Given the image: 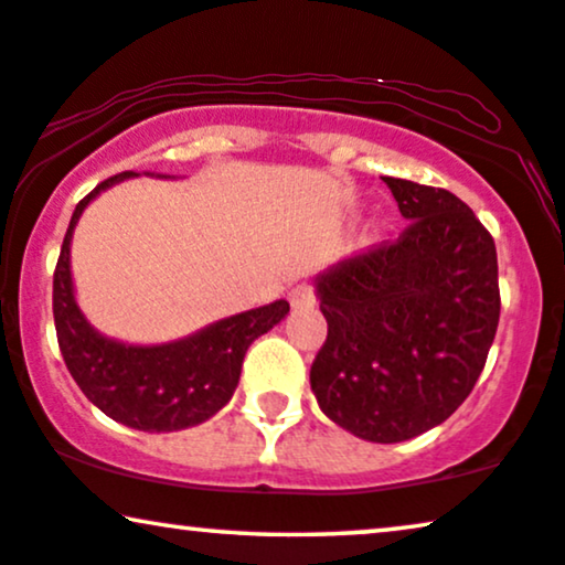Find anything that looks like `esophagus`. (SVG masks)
<instances>
[{"label": "esophagus", "instance_id": "obj_1", "mask_svg": "<svg viewBox=\"0 0 565 565\" xmlns=\"http://www.w3.org/2000/svg\"><path fill=\"white\" fill-rule=\"evenodd\" d=\"M289 302L295 310H302V307H312L315 305V291L310 284H297L295 289L289 291Z\"/></svg>", "mask_w": 565, "mask_h": 565}]
</instances>
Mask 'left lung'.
Listing matches in <instances>:
<instances>
[{"label":"left lung","instance_id":"8db88e82","mask_svg":"<svg viewBox=\"0 0 565 565\" xmlns=\"http://www.w3.org/2000/svg\"><path fill=\"white\" fill-rule=\"evenodd\" d=\"M382 180L411 224L315 278L328 338L310 385L333 424L395 445L439 426L472 393L501 295L493 237L468 204L445 188Z\"/></svg>","mask_w":565,"mask_h":565}]
</instances>
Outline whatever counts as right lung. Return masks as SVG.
Instances as JSON below:
<instances>
[{
  "label": "right lung",
  "mask_w": 565,
  "mask_h": 565,
  "mask_svg": "<svg viewBox=\"0 0 565 565\" xmlns=\"http://www.w3.org/2000/svg\"><path fill=\"white\" fill-rule=\"evenodd\" d=\"M103 180L74 209L54 270V322L66 370L105 416L139 431H180L199 426L235 395L245 351L289 312L287 299L232 315L199 333L160 345L113 341L89 326L74 299L70 247L82 212L105 188L134 178Z\"/></svg>",
  "instance_id": "obj_1"
}]
</instances>
